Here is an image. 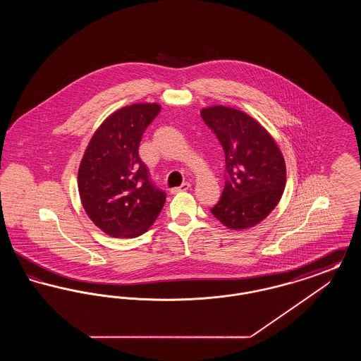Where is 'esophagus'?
<instances>
[{
  "mask_svg": "<svg viewBox=\"0 0 361 361\" xmlns=\"http://www.w3.org/2000/svg\"><path fill=\"white\" fill-rule=\"evenodd\" d=\"M190 189V184L189 183H184V184H181L180 187H176V188H173L171 192L172 193H178V192H183V190H188Z\"/></svg>",
  "mask_w": 361,
  "mask_h": 361,
  "instance_id": "1",
  "label": "esophagus"
}]
</instances>
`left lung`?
Segmentation results:
<instances>
[{"label": "left lung", "instance_id": "8db88e82", "mask_svg": "<svg viewBox=\"0 0 361 361\" xmlns=\"http://www.w3.org/2000/svg\"><path fill=\"white\" fill-rule=\"evenodd\" d=\"M202 118L221 142L224 188L211 214L228 228L243 230L264 221L281 199L286 162L274 137L245 112L215 105Z\"/></svg>", "mask_w": 361, "mask_h": 361}]
</instances>
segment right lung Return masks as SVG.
<instances>
[{"label":"right lung","instance_id":"add662e5","mask_svg":"<svg viewBox=\"0 0 361 361\" xmlns=\"http://www.w3.org/2000/svg\"><path fill=\"white\" fill-rule=\"evenodd\" d=\"M158 104H133L108 116L90 139L78 169L87 216L105 234L135 238L149 230L166 200L149 177L137 149L159 114Z\"/></svg>","mask_w":361,"mask_h":361}]
</instances>
